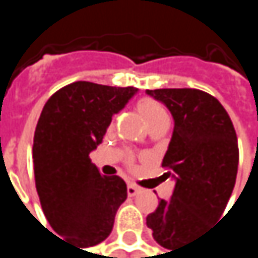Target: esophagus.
I'll use <instances>...</instances> for the list:
<instances>
[{
    "label": "esophagus",
    "mask_w": 258,
    "mask_h": 258,
    "mask_svg": "<svg viewBox=\"0 0 258 258\" xmlns=\"http://www.w3.org/2000/svg\"><path fill=\"white\" fill-rule=\"evenodd\" d=\"M127 192H128L130 197H134V196H137L140 192V188L137 185H134V183H128L127 185Z\"/></svg>",
    "instance_id": "obj_1"
}]
</instances>
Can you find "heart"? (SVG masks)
Masks as SVG:
<instances>
[{"label": "heart", "mask_w": 258, "mask_h": 258, "mask_svg": "<svg viewBox=\"0 0 258 258\" xmlns=\"http://www.w3.org/2000/svg\"><path fill=\"white\" fill-rule=\"evenodd\" d=\"M137 112L146 122V125H152L154 122L160 121L161 118H167V112L161 103L154 98H140L137 101Z\"/></svg>", "instance_id": "heart-1"}]
</instances>
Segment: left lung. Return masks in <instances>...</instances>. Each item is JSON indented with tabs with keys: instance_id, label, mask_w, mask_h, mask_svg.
I'll return each instance as SVG.
<instances>
[{
	"instance_id": "obj_1",
	"label": "left lung",
	"mask_w": 258,
	"mask_h": 258,
	"mask_svg": "<svg viewBox=\"0 0 258 258\" xmlns=\"http://www.w3.org/2000/svg\"><path fill=\"white\" fill-rule=\"evenodd\" d=\"M146 92L164 103L175 121L161 164L167 170L164 176L175 180L173 194L146 217L157 243L173 249L191 243L211 221L223 217L237 175V137L223 104L205 91Z\"/></svg>"
}]
</instances>
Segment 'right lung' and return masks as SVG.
Segmentation results:
<instances>
[{"label":"right lung","instance_id":"add662e5","mask_svg":"<svg viewBox=\"0 0 258 258\" xmlns=\"http://www.w3.org/2000/svg\"><path fill=\"white\" fill-rule=\"evenodd\" d=\"M136 92L133 86L79 80L56 91L38 118L32 160L41 209L52 229L79 248L94 246L110 234L127 199L124 179L103 176L89 154Z\"/></svg>","mask_w":258,"mask_h":258}]
</instances>
